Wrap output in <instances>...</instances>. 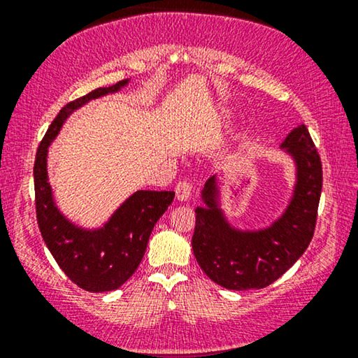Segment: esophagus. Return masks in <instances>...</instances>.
<instances>
[{
    "label": "esophagus",
    "instance_id": "1",
    "mask_svg": "<svg viewBox=\"0 0 358 358\" xmlns=\"http://www.w3.org/2000/svg\"><path fill=\"white\" fill-rule=\"evenodd\" d=\"M190 197V185L187 180H180V182L176 185V199L179 202H187Z\"/></svg>",
    "mask_w": 358,
    "mask_h": 358
}]
</instances>
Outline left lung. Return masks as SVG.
Wrapping results in <instances>:
<instances>
[{
  "instance_id": "obj_1",
  "label": "left lung",
  "mask_w": 358,
  "mask_h": 358,
  "mask_svg": "<svg viewBox=\"0 0 358 358\" xmlns=\"http://www.w3.org/2000/svg\"><path fill=\"white\" fill-rule=\"evenodd\" d=\"M278 150L292 161L293 185L280 215L266 227L243 228L229 220L223 208L220 174L212 176L200 190L194 256L202 271L228 290L271 285L303 256L315 233L322 168L305 124L295 127Z\"/></svg>"
}]
</instances>
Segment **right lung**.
<instances>
[{"label": "right lung", "instance_id": "obj_1", "mask_svg": "<svg viewBox=\"0 0 358 358\" xmlns=\"http://www.w3.org/2000/svg\"><path fill=\"white\" fill-rule=\"evenodd\" d=\"M130 80L97 87L58 112L41 141L34 164L37 223L48 251L71 282L86 292H112L124 285L138 268L155 224L174 200V190H136L101 227H81L66 217L55 202L48 179V146L73 112L90 101L115 94Z\"/></svg>", "mask_w": 358, "mask_h": 358}]
</instances>
